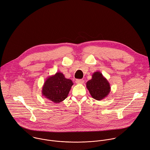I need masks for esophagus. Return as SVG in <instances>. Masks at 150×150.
Masks as SVG:
<instances>
[{
    "mask_svg": "<svg viewBox=\"0 0 150 150\" xmlns=\"http://www.w3.org/2000/svg\"><path fill=\"white\" fill-rule=\"evenodd\" d=\"M75 82L78 84H82L84 83V81L83 79H76L75 81Z\"/></svg>",
    "mask_w": 150,
    "mask_h": 150,
    "instance_id": "34e87169",
    "label": "esophagus"
}]
</instances>
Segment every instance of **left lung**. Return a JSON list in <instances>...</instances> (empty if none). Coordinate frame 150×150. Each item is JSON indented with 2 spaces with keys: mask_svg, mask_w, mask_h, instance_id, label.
Instances as JSON below:
<instances>
[{
  "mask_svg": "<svg viewBox=\"0 0 150 150\" xmlns=\"http://www.w3.org/2000/svg\"><path fill=\"white\" fill-rule=\"evenodd\" d=\"M86 85L92 97L98 101L106 98L111 91L109 82L98 71L92 74V79L86 82Z\"/></svg>",
  "mask_w": 150,
  "mask_h": 150,
  "instance_id": "left-lung-1",
  "label": "left lung"
}]
</instances>
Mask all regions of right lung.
<instances>
[{
	"label": "right lung",
	"instance_id": "right-lung-1",
	"mask_svg": "<svg viewBox=\"0 0 150 150\" xmlns=\"http://www.w3.org/2000/svg\"><path fill=\"white\" fill-rule=\"evenodd\" d=\"M72 80L67 79L61 72L49 76L42 87V95L48 100L54 103H59L65 99L72 86Z\"/></svg>",
	"mask_w": 150,
	"mask_h": 150
}]
</instances>
